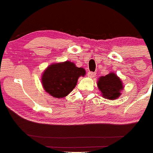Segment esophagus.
<instances>
[{
	"label": "esophagus",
	"instance_id": "esophagus-1",
	"mask_svg": "<svg viewBox=\"0 0 153 153\" xmlns=\"http://www.w3.org/2000/svg\"><path fill=\"white\" fill-rule=\"evenodd\" d=\"M95 75H96L95 73L91 72V71H89V72L87 73V76H90V77H93V76H95Z\"/></svg>",
	"mask_w": 153,
	"mask_h": 153
}]
</instances>
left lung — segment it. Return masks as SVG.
Instances as JSON below:
<instances>
[{"instance_id": "obj_1", "label": "left lung", "mask_w": 153, "mask_h": 153, "mask_svg": "<svg viewBox=\"0 0 153 153\" xmlns=\"http://www.w3.org/2000/svg\"><path fill=\"white\" fill-rule=\"evenodd\" d=\"M99 89L104 98L115 100L120 96L123 89L122 82L120 78L113 73H110L105 76H101L97 83Z\"/></svg>"}]
</instances>
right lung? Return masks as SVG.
Returning <instances> with one entry per match:
<instances>
[{
  "instance_id": "obj_1",
  "label": "right lung",
  "mask_w": 153,
  "mask_h": 153,
  "mask_svg": "<svg viewBox=\"0 0 153 153\" xmlns=\"http://www.w3.org/2000/svg\"><path fill=\"white\" fill-rule=\"evenodd\" d=\"M86 74L84 69L66 61L50 66L42 76L44 90L56 98L67 96L76 85L78 78Z\"/></svg>"
}]
</instances>
